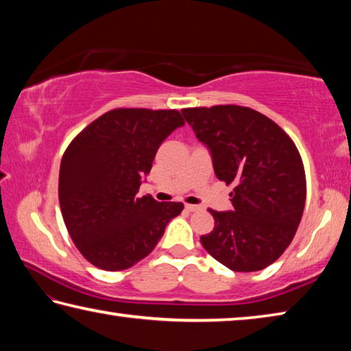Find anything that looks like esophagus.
Wrapping results in <instances>:
<instances>
[{"label": "esophagus", "instance_id": "esophagus-1", "mask_svg": "<svg viewBox=\"0 0 351 351\" xmlns=\"http://www.w3.org/2000/svg\"><path fill=\"white\" fill-rule=\"evenodd\" d=\"M185 210L186 211H189V213H194V211H199L200 210V206H197V205H185Z\"/></svg>", "mask_w": 351, "mask_h": 351}]
</instances>
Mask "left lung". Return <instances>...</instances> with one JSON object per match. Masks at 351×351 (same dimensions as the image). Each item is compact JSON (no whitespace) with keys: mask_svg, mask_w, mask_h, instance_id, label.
Wrapping results in <instances>:
<instances>
[{"mask_svg":"<svg viewBox=\"0 0 351 351\" xmlns=\"http://www.w3.org/2000/svg\"><path fill=\"white\" fill-rule=\"evenodd\" d=\"M182 114L210 149L217 179L234 185L232 210L214 211V230L200 237L232 271H259L282 256L305 206V171L293 140L254 109L222 104Z\"/></svg>","mask_w":351,"mask_h":351,"instance_id":"8db88e82","label":"left lung"}]
</instances>
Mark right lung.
I'll return each instance as SVG.
<instances>
[{
    "label": "right lung",
    "mask_w": 351,
    "mask_h": 351,
    "mask_svg": "<svg viewBox=\"0 0 351 351\" xmlns=\"http://www.w3.org/2000/svg\"><path fill=\"white\" fill-rule=\"evenodd\" d=\"M185 125L179 110L114 109L67 146L60 166L61 214L73 243L97 268L120 271L156 248L182 202L138 197L163 140Z\"/></svg>",
    "instance_id": "1"
}]
</instances>
